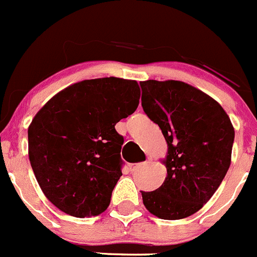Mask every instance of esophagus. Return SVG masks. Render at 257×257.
<instances>
[{
	"mask_svg": "<svg viewBox=\"0 0 257 257\" xmlns=\"http://www.w3.org/2000/svg\"><path fill=\"white\" fill-rule=\"evenodd\" d=\"M146 162H139V164H128V169L131 172H135L136 170H139L140 167H142Z\"/></svg>",
	"mask_w": 257,
	"mask_h": 257,
	"instance_id": "1",
	"label": "esophagus"
}]
</instances>
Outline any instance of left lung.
Masks as SVG:
<instances>
[{
	"label": "left lung",
	"mask_w": 257,
	"mask_h": 257,
	"mask_svg": "<svg viewBox=\"0 0 257 257\" xmlns=\"http://www.w3.org/2000/svg\"><path fill=\"white\" fill-rule=\"evenodd\" d=\"M142 108L167 142V176L155 191H141L145 207L164 220L199 211L231 164L235 130L220 103L182 81L140 82Z\"/></svg>",
	"instance_id": "obj_1"
}]
</instances>
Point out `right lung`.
I'll list each match as a JSON object with an SVG mask.
<instances>
[{
  "label": "right lung",
  "mask_w": 257,
  "mask_h": 257,
  "mask_svg": "<svg viewBox=\"0 0 257 257\" xmlns=\"http://www.w3.org/2000/svg\"><path fill=\"white\" fill-rule=\"evenodd\" d=\"M134 80L73 83L47 101L29 127V157L45 196L65 214H102L121 177L123 137L115 125L135 112Z\"/></svg>",
  "instance_id": "obj_1"
}]
</instances>
